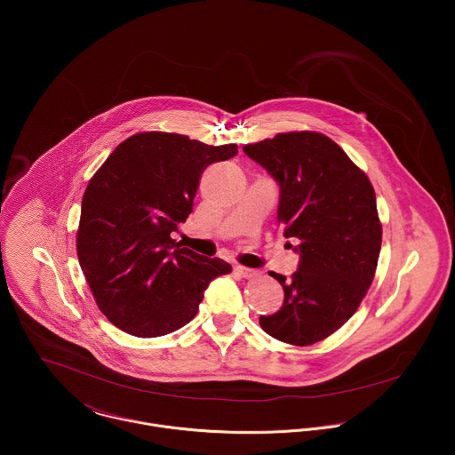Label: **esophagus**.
<instances>
[{"label": "esophagus", "mask_w": 455, "mask_h": 455, "mask_svg": "<svg viewBox=\"0 0 455 455\" xmlns=\"http://www.w3.org/2000/svg\"><path fill=\"white\" fill-rule=\"evenodd\" d=\"M235 271H236L240 276H243V278H254V276H258V275H259V271H258V269L245 267V266H236V267H235Z\"/></svg>", "instance_id": "esophagus-1"}]
</instances>
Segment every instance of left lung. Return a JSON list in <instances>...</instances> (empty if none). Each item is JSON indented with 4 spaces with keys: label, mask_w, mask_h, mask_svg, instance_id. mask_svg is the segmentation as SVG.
Wrapping results in <instances>:
<instances>
[{
    "label": "left lung",
    "mask_w": 455,
    "mask_h": 455,
    "mask_svg": "<svg viewBox=\"0 0 455 455\" xmlns=\"http://www.w3.org/2000/svg\"><path fill=\"white\" fill-rule=\"evenodd\" d=\"M243 152L278 182V222L299 243L291 278L269 271L283 287V305L260 315V327L280 341L314 345L355 314L373 282L382 245L373 186L315 131L280 132Z\"/></svg>",
    "instance_id": "left-lung-1"
}]
</instances>
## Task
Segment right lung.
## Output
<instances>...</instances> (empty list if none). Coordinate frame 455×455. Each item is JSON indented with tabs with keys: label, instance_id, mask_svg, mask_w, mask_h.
<instances>
[{
	"label": "right lung",
	"instance_id": "right-lung-1",
	"mask_svg": "<svg viewBox=\"0 0 455 455\" xmlns=\"http://www.w3.org/2000/svg\"><path fill=\"white\" fill-rule=\"evenodd\" d=\"M238 154L177 132L132 134L108 156L82 197L76 254L107 319L138 338L191 323L208 283L231 271L172 238L193 212L206 166Z\"/></svg>",
	"mask_w": 455,
	"mask_h": 455
}]
</instances>
